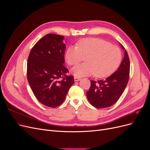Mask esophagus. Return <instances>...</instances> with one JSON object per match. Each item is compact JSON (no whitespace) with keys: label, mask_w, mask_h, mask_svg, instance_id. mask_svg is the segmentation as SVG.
Returning <instances> with one entry per match:
<instances>
[{"label":"esophagus","mask_w":150,"mask_h":150,"mask_svg":"<svg viewBox=\"0 0 150 150\" xmlns=\"http://www.w3.org/2000/svg\"><path fill=\"white\" fill-rule=\"evenodd\" d=\"M81 79L80 78H78V77H74V81H80Z\"/></svg>","instance_id":"esophagus-1"}]
</instances>
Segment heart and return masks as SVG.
Instances as JSON below:
<instances>
[{
    "instance_id": "1",
    "label": "heart",
    "mask_w": 150,
    "mask_h": 150,
    "mask_svg": "<svg viewBox=\"0 0 150 150\" xmlns=\"http://www.w3.org/2000/svg\"><path fill=\"white\" fill-rule=\"evenodd\" d=\"M66 58L68 64L77 65L71 72L76 77L81 78L94 74L96 78H105L112 74L119 67L122 59L120 49L106 40L98 38H84L79 40L78 46L67 49Z\"/></svg>"
}]
</instances>
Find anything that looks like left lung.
<instances>
[{"label": "left lung", "mask_w": 150, "mask_h": 150, "mask_svg": "<svg viewBox=\"0 0 150 150\" xmlns=\"http://www.w3.org/2000/svg\"><path fill=\"white\" fill-rule=\"evenodd\" d=\"M120 66L106 79L91 81L89 90L86 93L89 102L96 108H104L113 105L121 97L128 84L129 77V59L126 49Z\"/></svg>", "instance_id": "obj_1"}]
</instances>
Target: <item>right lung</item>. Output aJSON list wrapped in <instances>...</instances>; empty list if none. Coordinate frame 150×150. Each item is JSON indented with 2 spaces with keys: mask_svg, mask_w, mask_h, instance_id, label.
I'll return each mask as SVG.
<instances>
[{
  "mask_svg": "<svg viewBox=\"0 0 150 150\" xmlns=\"http://www.w3.org/2000/svg\"><path fill=\"white\" fill-rule=\"evenodd\" d=\"M64 37L48 34L36 43L28 60L27 76L31 89L44 105L56 108L64 101L74 77L64 66ZM62 79H61V78Z\"/></svg>",
  "mask_w": 150,
  "mask_h": 150,
  "instance_id": "obj_1",
  "label": "right lung"
}]
</instances>
